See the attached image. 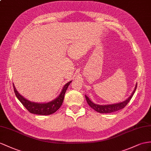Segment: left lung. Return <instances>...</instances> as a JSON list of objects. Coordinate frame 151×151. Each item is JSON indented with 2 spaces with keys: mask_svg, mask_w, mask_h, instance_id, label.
Masks as SVG:
<instances>
[{
  "mask_svg": "<svg viewBox=\"0 0 151 151\" xmlns=\"http://www.w3.org/2000/svg\"><path fill=\"white\" fill-rule=\"evenodd\" d=\"M137 83L136 84V86H135L134 89L132 93H131V94L129 96V97L128 98H127L125 101L121 103H118L110 104V105H98V104H95L94 103L92 102L86 95H85V96H86V99L87 100V103L88 104V105H89L92 109H93L96 111H98V112L101 113V114L111 113V112H114V111H118L119 110H121L123 109V108H124L126 106L127 104L129 102L131 99L132 98L134 92L137 89Z\"/></svg>",
  "mask_w": 151,
  "mask_h": 151,
  "instance_id": "1",
  "label": "left lung"
}]
</instances>
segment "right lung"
I'll list each match as a JSON object with an SVG mask.
<instances>
[{"label": "right lung", "mask_w": 151, "mask_h": 151, "mask_svg": "<svg viewBox=\"0 0 151 151\" xmlns=\"http://www.w3.org/2000/svg\"><path fill=\"white\" fill-rule=\"evenodd\" d=\"M71 82L72 81H69L66 84H65L60 92V94L55 99L52 100V101L48 103H35L30 101L29 100L25 98L24 96L19 93L17 91V88H15L14 83L13 88L17 98L29 112L37 115H47L55 113L58 109H59V108L62 105L64 101L65 92H66L67 88L69 86V84L71 83Z\"/></svg>", "instance_id": "add662e5"}]
</instances>
